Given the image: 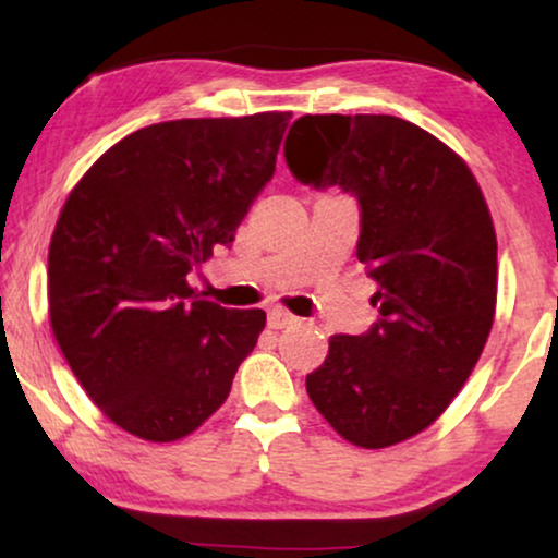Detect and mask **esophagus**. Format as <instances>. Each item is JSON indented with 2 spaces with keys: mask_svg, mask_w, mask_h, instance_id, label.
I'll use <instances>...</instances> for the list:
<instances>
[{
  "mask_svg": "<svg viewBox=\"0 0 558 558\" xmlns=\"http://www.w3.org/2000/svg\"><path fill=\"white\" fill-rule=\"evenodd\" d=\"M266 323H269L271 330H281V327L294 325L296 317L289 315L287 310H271V312H269V319H266Z\"/></svg>",
  "mask_w": 558,
  "mask_h": 558,
  "instance_id": "34e87169",
  "label": "esophagus"
}]
</instances>
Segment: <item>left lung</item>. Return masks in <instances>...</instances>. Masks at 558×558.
Segmentation results:
<instances>
[{"instance_id": "1", "label": "left lung", "mask_w": 558, "mask_h": 558, "mask_svg": "<svg viewBox=\"0 0 558 558\" xmlns=\"http://www.w3.org/2000/svg\"><path fill=\"white\" fill-rule=\"evenodd\" d=\"M284 159L302 185L355 197V256L378 284V319L363 335H332L307 376L310 399L353 445H399L460 393L490 335V210L470 167L399 117L307 113L289 129Z\"/></svg>"}]
</instances>
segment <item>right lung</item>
Wrapping results in <instances>:
<instances>
[{"label": "right lung", "instance_id": "add662e5", "mask_svg": "<svg viewBox=\"0 0 558 558\" xmlns=\"http://www.w3.org/2000/svg\"><path fill=\"white\" fill-rule=\"evenodd\" d=\"M289 111L144 126L68 195L48 254L50 323L90 401L134 437L174 441L231 393L264 310L205 302L187 277L271 180Z\"/></svg>", "mask_w": 558, "mask_h": 558}]
</instances>
